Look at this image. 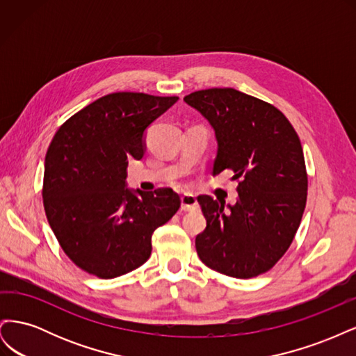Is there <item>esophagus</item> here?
<instances>
[{"label":"esophagus","instance_id":"obj_1","mask_svg":"<svg viewBox=\"0 0 356 356\" xmlns=\"http://www.w3.org/2000/svg\"><path fill=\"white\" fill-rule=\"evenodd\" d=\"M199 207L197 199L195 195H191V193H184V195L181 196V209L182 211H195Z\"/></svg>","mask_w":356,"mask_h":356}]
</instances>
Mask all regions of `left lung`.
<instances>
[{
  "label": "left lung",
  "mask_w": 356,
  "mask_h": 356,
  "mask_svg": "<svg viewBox=\"0 0 356 356\" xmlns=\"http://www.w3.org/2000/svg\"><path fill=\"white\" fill-rule=\"evenodd\" d=\"M186 104L212 126L218 149L213 175L233 170L238 202H197L207 229L196 238L200 260L222 275L248 279L279 261L293 242L307 199L303 148L288 118L232 88L187 95Z\"/></svg>",
  "instance_id": "left-lung-1"
}]
</instances>
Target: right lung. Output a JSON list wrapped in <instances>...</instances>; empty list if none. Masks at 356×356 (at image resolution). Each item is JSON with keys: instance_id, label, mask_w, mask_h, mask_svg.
Returning a JSON list of instances; mask_svg holds the SVG:
<instances>
[{"instance_id": "add662e5", "label": "right lung", "mask_w": 356, "mask_h": 356, "mask_svg": "<svg viewBox=\"0 0 356 356\" xmlns=\"http://www.w3.org/2000/svg\"><path fill=\"white\" fill-rule=\"evenodd\" d=\"M177 96L118 92L84 106L53 136L42 203L71 261L102 279L126 275L152 255V236L179 209L172 188H127L129 159L141 160L145 132Z\"/></svg>"}]
</instances>
